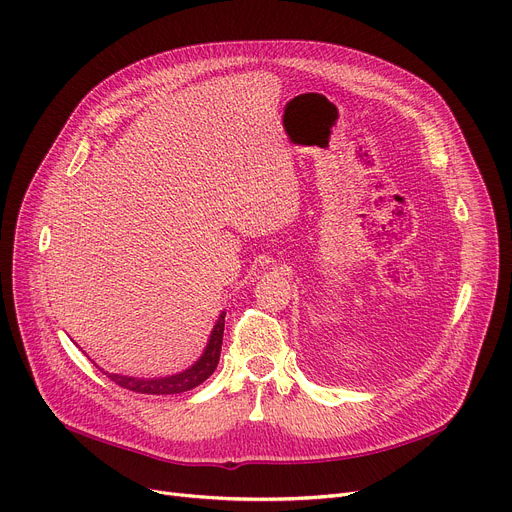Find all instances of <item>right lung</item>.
I'll list each match as a JSON object with an SVG mask.
<instances>
[{
	"instance_id": "add662e5",
	"label": "right lung",
	"mask_w": 512,
	"mask_h": 512,
	"mask_svg": "<svg viewBox=\"0 0 512 512\" xmlns=\"http://www.w3.org/2000/svg\"><path fill=\"white\" fill-rule=\"evenodd\" d=\"M223 328H225V311H221V316L209 336V342L203 350V355L199 357L192 367L176 373V375H168V377H151V379H141V377H127V375H119V373H106L116 385H121L123 389L129 391H137V393H151V396H170V393H182L188 391L196 385H201L205 379H209L213 375V371L217 369L219 363V355H221V344H223Z\"/></svg>"
}]
</instances>
